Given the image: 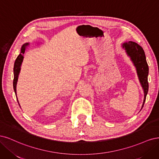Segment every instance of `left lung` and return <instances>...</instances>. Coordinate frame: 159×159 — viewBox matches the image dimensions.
Wrapping results in <instances>:
<instances>
[{
	"mask_svg": "<svg viewBox=\"0 0 159 159\" xmlns=\"http://www.w3.org/2000/svg\"><path fill=\"white\" fill-rule=\"evenodd\" d=\"M121 47L125 50L126 54L128 57H129L132 63H134V65L136 68L138 78H139L140 84L143 92H144V100H143L141 107L142 109L144 106L148 90V66L146 61L145 52L141 46L134 42H131V41L123 43L121 44Z\"/></svg>",
	"mask_w": 159,
	"mask_h": 159,
	"instance_id": "left-lung-1",
	"label": "left lung"
}]
</instances>
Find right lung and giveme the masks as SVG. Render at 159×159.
I'll use <instances>...</instances> for the list:
<instances>
[{
  "mask_svg": "<svg viewBox=\"0 0 159 159\" xmlns=\"http://www.w3.org/2000/svg\"><path fill=\"white\" fill-rule=\"evenodd\" d=\"M30 45L29 43H25L24 44L22 45V48H21V51H20V53L18 55L17 57L16 61L14 62V80H13V88L14 93L16 95V84H17V82H18V75L20 72V69H21V65L22 63V61L24 59V53H25V51L26 50V48L28 47V45ZM16 98H17V96H16ZM17 101L18 102V98ZM19 104V102H18ZM20 105V104H19Z\"/></svg>",
  "mask_w": 159,
  "mask_h": 159,
  "instance_id": "right-lung-1",
  "label": "right lung"
}]
</instances>
